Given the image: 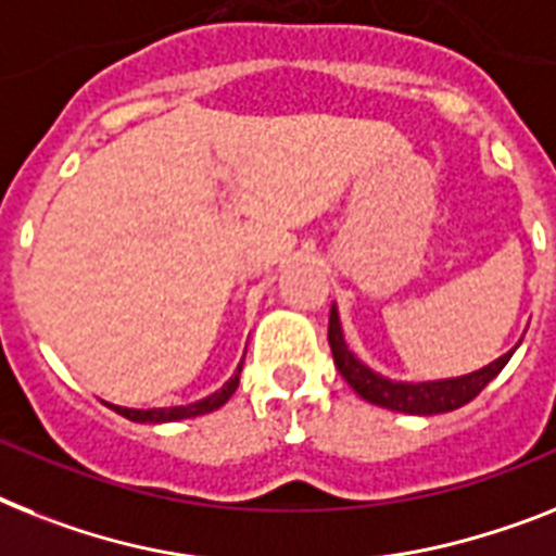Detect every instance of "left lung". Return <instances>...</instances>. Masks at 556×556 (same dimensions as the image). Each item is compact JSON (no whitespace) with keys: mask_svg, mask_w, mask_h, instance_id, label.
I'll return each mask as SVG.
<instances>
[{"mask_svg":"<svg viewBox=\"0 0 556 556\" xmlns=\"http://www.w3.org/2000/svg\"><path fill=\"white\" fill-rule=\"evenodd\" d=\"M329 346H332V357L343 380L355 389L364 401L383 406V409L403 412V415H443V412H454L475 401L477 394L483 392L489 383L500 375V369L508 364V357L515 355V350L506 352L503 357L492 361L483 369L460 375V378L446 380H424V383H406V380H389L378 371H371L369 366L355 357L343 341L341 315L332 306L329 312Z\"/></svg>","mask_w":556,"mask_h":556,"instance_id":"obj_1","label":"left lung"}]
</instances>
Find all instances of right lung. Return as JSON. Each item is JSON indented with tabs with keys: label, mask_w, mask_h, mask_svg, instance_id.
<instances>
[{
	"label": "right lung",
	"mask_w": 556,
	"mask_h": 556,
	"mask_svg": "<svg viewBox=\"0 0 556 556\" xmlns=\"http://www.w3.org/2000/svg\"><path fill=\"white\" fill-rule=\"evenodd\" d=\"M241 366H244V361L238 364L236 375H232L218 392L206 394V397H201V401L195 403H187V406H167V409H127V406H113V403H108V406L113 412H118L122 417H127V420H136V424H173V420H185V417L206 415V412L222 409L224 403L236 394L238 378H241Z\"/></svg>",
	"instance_id": "right-lung-1"
}]
</instances>
